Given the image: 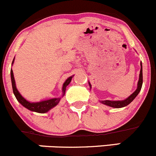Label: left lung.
Returning a JSON list of instances; mask_svg holds the SVG:
<instances>
[{
	"mask_svg": "<svg viewBox=\"0 0 156 156\" xmlns=\"http://www.w3.org/2000/svg\"><path fill=\"white\" fill-rule=\"evenodd\" d=\"M140 65H141V69H140V78H139L138 83H137V89H136V91L133 93L131 94L128 98L123 100V101H110V100H105V101H101V102L102 103V104L110 106V107L115 108H123L128 105L131 101H133V100L137 96L139 92H140L142 88V85H143V67H142V63L140 64ZM89 84L91 88L90 83H89Z\"/></svg>",
	"mask_w": 156,
	"mask_h": 156,
	"instance_id": "left-lung-1",
	"label": "left lung"
}]
</instances>
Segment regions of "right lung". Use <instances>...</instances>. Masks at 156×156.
<instances>
[{
  "mask_svg": "<svg viewBox=\"0 0 156 156\" xmlns=\"http://www.w3.org/2000/svg\"><path fill=\"white\" fill-rule=\"evenodd\" d=\"M13 61H14V59L13 60V62H12V64H13ZM10 76H11V82H12V87H13V94L16 96L17 101L22 105L23 106L29 110L32 111V112H38V113H46V112H48L50 109H51L52 108L55 107L59 103L60 100H61V98H51V99L48 100H44V101H39V102H29L27 100H26L22 95H20L19 92H18L17 89L16 87V83H15V80L14 76H13V73L12 69L10 70ZM73 76H70L65 82H64V85H63V95L62 97L64 96V94H65L66 91V87L67 86H68L70 84V81H71Z\"/></svg>",
  "mask_w": 156,
  "mask_h": 156,
  "instance_id": "1",
  "label": "right lung"
}]
</instances>
